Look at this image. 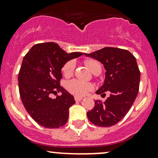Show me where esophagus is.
<instances>
[{
  "label": "esophagus",
  "instance_id": "1",
  "mask_svg": "<svg viewBox=\"0 0 158 158\" xmlns=\"http://www.w3.org/2000/svg\"><path fill=\"white\" fill-rule=\"evenodd\" d=\"M74 99H75V101H80L82 100V98L77 97V96H75Z\"/></svg>",
  "mask_w": 158,
  "mask_h": 158
}]
</instances>
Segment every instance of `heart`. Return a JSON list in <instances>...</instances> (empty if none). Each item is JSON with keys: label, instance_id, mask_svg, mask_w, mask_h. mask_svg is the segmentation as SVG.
Returning a JSON list of instances; mask_svg holds the SVG:
<instances>
[{"label": "heart", "instance_id": "heart-1", "mask_svg": "<svg viewBox=\"0 0 158 158\" xmlns=\"http://www.w3.org/2000/svg\"><path fill=\"white\" fill-rule=\"evenodd\" d=\"M85 64L88 66L91 72L94 73L98 68H101V65L97 60L92 59H88L85 60ZM75 64L73 60H69L64 64L62 68V73L65 77H69L73 73ZM66 89L71 94L78 97H82L85 95L88 92L92 90V84L89 82H84L78 79H73L66 83Z\"/></svg>", "mask_w": 158, "mask_h": 158}]
</instances>
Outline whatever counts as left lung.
<instances>
[{
  "instance_id": "left-lung-1",
  "label": "left lung",
  "mask_w": 158,
  "mask_h": 158,
  "mask_svg": "<svg viewBox=\"0 0 158 158\" xmlns=\"http://www.w3.org/2000/svg\"><path fill=\"white\" fill-rule=\"evenodd\" d=\"M84 54L100 61L106 69L104 85L96 94L110 92L104 102L94 101L87 117L96 126L112 127L127 115L139 92L140 71L136 59L129 51L118 48L106 47Z\"/></svg>"
}]
</instances>
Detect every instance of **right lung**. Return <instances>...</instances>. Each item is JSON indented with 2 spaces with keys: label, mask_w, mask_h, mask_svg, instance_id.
Returning <instances> with one entry per match:
<instances>
[{
  "label": "right lung",
  "mask_w": 158,
  "mask_h": 158,
  "mask_svg": "<svg viewBox=\"0 0 158 158\" xmlns=\"http://www.w3.org/2000/svg\"><path fill=\"white\" fill-rule=\"evenodd\" d=\"M81 55L67 54L56 43L47 42L35 44L23 58L18 76L19 94L28 114L41 127L54 129L67 122L69 108L76 101L60 85L61 69L68 60ZM51 94L56 99L49 97Z\"/></svg>",
  "instance_id": "right-lung-1"
}]
</instances>
